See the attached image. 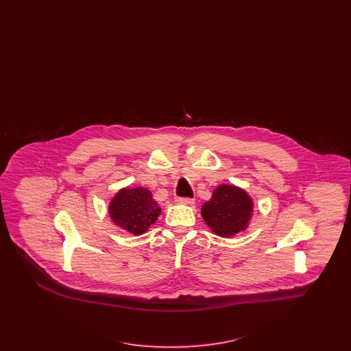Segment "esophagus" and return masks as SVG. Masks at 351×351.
Wrapping results in <instances>:
<instances>
[{"label": "esophagus", "mask_w": 351, "mask_h": 351, "mask_svg": "<svg viewBox=\"0 0 351 351\" xmlns=\"http://www.w3.org/2000/svg\"><path fill=\"white\" fill-rule=\"evenodd\" d=\"M176 203L191 206V204H194V199H191V198H176Z\"/></svg>", "instance_id": "obj_1"}]
</instances>
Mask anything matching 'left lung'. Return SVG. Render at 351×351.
<instances>
[{
	"instance_id": "obj_1",
	"label": "left lung",
	"mask_w": 351,
	"mask_h": 351,
	"mask_svg": "<svg viewBox=\"0 0 351 351\" xmlns=\"http://www.w3.org/2000/svg\"><path fill=\"white\" fill-rule=\"evenodd\" d=\"M254 213V201L248 193L235 185L221 184L210 201L202 206V217L213 233L230 238L245 232Z\"/></svg>"
}]
</instances>
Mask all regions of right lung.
Returning a JSON list of instances; mask_svg holds the SVG:
<instances>
[{
  "label": "right lung",
  "mask_w": 351,
  "mask_h": 351,
  "mask_svg": "<svg viewBox=\"0 0 351 351\" xmlns=\"http://www.w3.org/2000/svg\"><path fill=\"white\" fill-rule=\"evenodd\" d=\"M108 213L114 225L128 233L141 235L157 221L160 207L148 189L143 186L122 188L112 198Z\"/></svg>",
  "instance_id": "obj_1"
}]
</instances>
